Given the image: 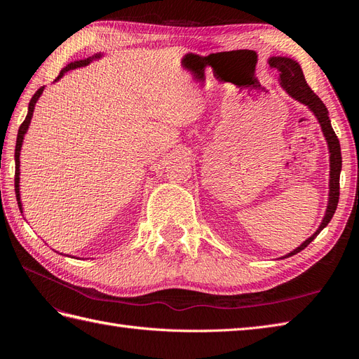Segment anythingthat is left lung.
<instances>
[{"label": "left lung", "mask_w": 359, "mask_h": 359, "mask_svg": "<svg viewBox=\"0 0 359 359\" xmlns=\"http://www.w3.org/2000/svg\"><path fill=\"white\" fill-rule=\"evenodd\" d=\"M268 64L278 72V81H280L281 88H283L292 99H295L304 106H307L313 112V115L318 118L322 133L325 139H327L328 151H330V194H328L330 198H328L327 211H325V215L320 222V226L318 227V231L314 232L310 238H307V240L304 241L299 247L292 250L290 253L281 257L285 259V257L297 255L301 252V250L306 248L314 238L320 233V231H323V227H327V224L331 222L332 215L337 210V203H339V196H340L341 149H340L339 137L335 136V132L332 130L327 106L323 104V102L311 91V88L307 85L299 64L295 60L287 58V57H271L268 60Z\"/></svg>", "instance_id": "obj_1"}]
</instances>
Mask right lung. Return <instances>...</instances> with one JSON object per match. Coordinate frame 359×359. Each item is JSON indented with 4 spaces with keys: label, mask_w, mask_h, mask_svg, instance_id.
Listing matches in <instances>:
<instances>
[{
    "label": "right lung",
    "mask_w": 359,
    "mask_h": 359,
    "mask_svg": "<svg viewBox=\"0 0 359 359\" xmlns=\"http://www.w3.org/2000/svg\"><path fill=\"white\" fill-rule=\"evenodd\" d=\"M102 57H103V53L99 52V53H94L93 57H88V58H85V60L72 61L70 64H67V66L60 72V74H58V78L55 79V82H58L67 72L74 70V69H78V67L88 66L90 62H93V61H95V60H100ZM43 90H45V86H41V88H39L37 93L31 97L29 104H28V114H27V116H25V119H24V123L20 124V127H19L18 139H16V148H15V193H16V201H18V206H19L20 212H24L22 202H20V191H19V190H20V186H19V181H20V177H19V175H20V169H19V168H20V148H22L24 137H25V135H27V132H28V128H29V124H31L32 112H34L36 103H37V100L40 99V95H41ZM60 255H62V253H60ZM70 257H72V256H70Z\"/></svg>",
    "instance_id": "1"
}]
</instances>
